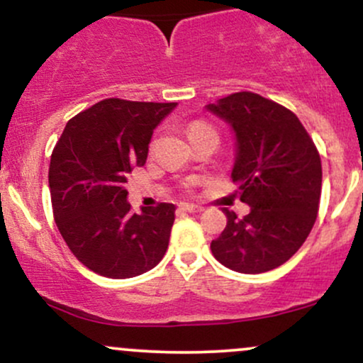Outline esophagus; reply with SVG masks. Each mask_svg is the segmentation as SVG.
Listing matches in <instances>:
<instances>
[{"label": "esophagus", "mask_w": 363, "mask_h": 363, "mask_svg": "<svg viewBox=\"0 0 363 363\" xmlns=\"http://www.w3.org/2000/svg\"><path fill=\"white\" fill-rule=\"evenodd\" d=\"M179 208H181L182 211H187V213H201V211L205 210L201 205H193V203H181Z\"/></svg>", "instance_id": "1"}]
</instances>
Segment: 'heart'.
Masks as SVG:
<instances>
[{"label":"heart","mask_w":363,"mask_h":363,"mask_svg":"<svg viewBox=\"0 0 363 363\" xmlns=\"http://www.w3.org/2000/svg\"><path fill=\"white\" fill-rule=\"evenodd\" d=\"M205 129H213V128L208 126V124H205V123H194L193 126L189 128V135H194V133H198V131H205Z\"/></svg>","instance_id":"heart-1"}]
</instances>
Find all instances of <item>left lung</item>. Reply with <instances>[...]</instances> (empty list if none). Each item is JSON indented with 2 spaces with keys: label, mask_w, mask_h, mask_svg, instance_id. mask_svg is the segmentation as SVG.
Instances as JSON below:
<instances>
[{
  "label": "left lung",
  "mask_w": 363,
  "mask_h": 363,
  "mask_svg": "<svg viewBox=\"0 0 363 363\" xmlns=\"http://www.w3.org/2000/svg\"><path fill=\"white\" fill-rule=\"evenodd\" d=\"M206 111L234 131L232 181L240 201L251 206L244 218L225 208L227 227L211 240V252L239 273L278 268L306 242L318 216L323 182L318 148L294 112L252 91L208 104Z\"/></svg>",
  "instance_id": "1"
}]
</instances>
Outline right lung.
Here are the masks:
<instances>
[{"label": "right lung", "instance_id": "add662e5", "mask_svg": "<svg viewBox=\"0 0 363 363\" xmlns=\"http://www.w3.org/2000/svg\"><path fill=\"white\" fill-rule=\"evenodd\" d=\"M176 106L106 99L69 119L52 150L54 220L74 257L101 277H138L167 251L176 206L133 213L126 182L147 162L153 129Z\"/></svg>", "mask_w": 363, "mask_h": 363}]
</instances>
